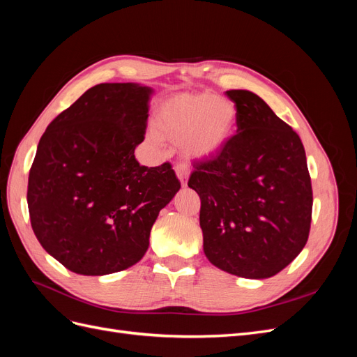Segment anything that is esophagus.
<instances>
[{
    "label": "esophagus",
    "mask_w": 357,
    "mask_h": 357,
    "mask_svg": "<svg viewBox=\"0 0 357 357\" xmlns=\"http://www.w3.org/2000/svg\"><path fill=\"white\" fill-rule=\"evenodd\" d=\"M176 174L181 183V186L188 185V177H189V167L185 162H178L176 165Z\"/></svg>",
    "instance_id": "esophagus-1"
}]
</instances>
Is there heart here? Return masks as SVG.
<instances>
[{
    "label": "heart",
    "instance_id": "obj_1",
    "mask_svg": "<svg viewBox=\"0 0 357 357\" xmlns=\"http://www.w3.org/2000/svg\"><path fill=\"white\" fill-rule=\"evenodd\" d=\"M156 131L183 143L192 158L207 159L225 149L235 132L236 109L213 93H181L162 102L155 114ZM158 132L150 135L159 142Z\"/></svg>",
    "mask_w": 357,
    "mask_h": 357
}]
</instances>
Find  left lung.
<instances>
[{"mask_svg": "<svg viewBox=\"0 0 357 357\" xmlns=\"http://www.w3.org/2000/svg\"><path fill=\"white\" fill-rule=\"evenodd\" d=\"M236 134L198 162L188 186L201 198L204 253L223 271L268 278L305 247L312 189L299 135L250 91H226Z\"/></svg>", "mask_w": 357, "mask_h": 357, "instance_id": "1", "label": "left lung"}]
</instances>
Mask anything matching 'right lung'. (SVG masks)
I'll use <instances>...</instances> for the list:
<instances>
[{"label": "right lung", "mask_w": 357, "mask_h": 357, "mask_svg": "<svg viewBox=\"0 0 357 357\" xmlns=\"http://www.w3.org/2000/svg\"><path fill=\"white\" fill-rule=\"evenodd\" d=\"M152 89L101 83L58 114L29 169L28 210L45 250L70 271L105 275L135 265L180 181L169 162L139 165Z\"/></svg>", "instance_id": "right-lung-1"}]
</instances>
